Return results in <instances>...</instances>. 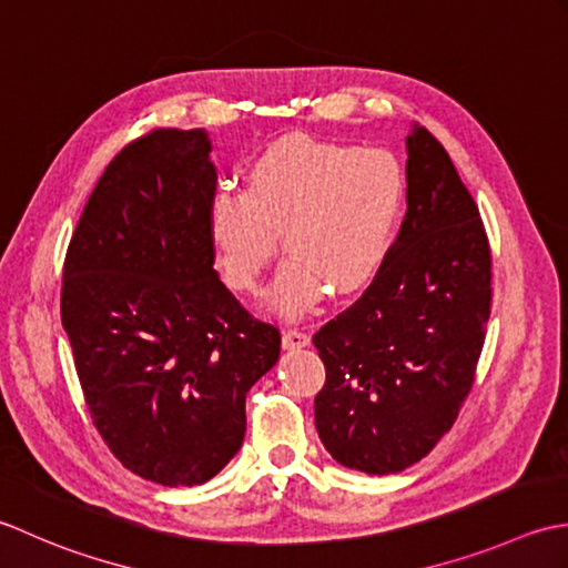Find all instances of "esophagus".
Masks as SVG:
<instances>
[{
    "instance_id": "1",
    "label": "esophagus",
    "mask_w": 568,
    "mask_h": 568,
    "mask_svg": "<svg viewBox=\"0 0 568 568\" xmlns=\"http://www.w3.org/2000/svg\"><path fill=\"white\" fill-rule=\"evenodd\" d=\"M308 341H311V338H308V333H304L301 328H286V331H284V335H282L284 348H288V351L306 348Z\"/></svg>"
}]
</instances>
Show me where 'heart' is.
Instances as JSON below:
<instances>
[{
    "label": "heart",
    "mask_w": 568,
    "mask_h": 568,
    "mask_svg": "<svg viewBox=\"0 0 568 568\" xmlns=\"http://www.w3.org/2000/svg\"><path fill=\"white\" fill-rule=\"evenodd\" d=\"M407 205V176L385 149L308 134L267 144L245 169V189L207 203V235L237 294H257L282 233L288 260L272 304L298 316L328 294H355L385 267Z\"/></svg>",
    "instance_id": "1"
}]
</instances>
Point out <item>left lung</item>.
Wrapping results in <instances>:
<instances>
[{
	"mask_svg": "<svg viewBox=\"0 0 568 568\" xmlns=\"http://www.w3.org/2000/svg\"><path fill=\"white\" fill-rule=\"evenodd\" d=\"M407 215L385 267L328 321L316 429L345 468L387 476L422 460L476 382L493 301V254L478 203L442 142L407 136Z\"/></svg>",
	"mask_w": 568,
	"mask_h": 568,
	"instance_id": "8db88e82",
	"label": "left lung"
}]
</instances>
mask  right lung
<instances>
[{
  "label": "right lung",
  "instance_id": "right-lung-1",
  "mask_svg": "<svg viewBox=\"0 0 568 568\" xmlns=\"http://www.w3.org/2000/svg\"><path fill=\"white\" fill-rule=\"evenodd\" d=\"M203 130L136 136L110 161L63 262L61 318L90 419L126 470L211 480L245 438V397L282 333L213 270L217 173Z\"/></svg>",
  "mask_w": 568,
  "mask_h": 568
}]
</instances>
